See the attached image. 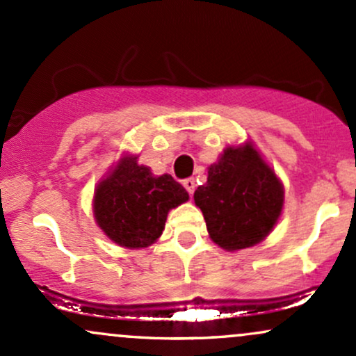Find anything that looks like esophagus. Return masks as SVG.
Listing matches in <instances>:
<instances>
[{"instance_id":"obj_1","label":"esophagus","mask_w":356,"mask_h":356,"mask_svg":"<svg viewBox=\"0 0 356 356\" xmlns=\"http://www.w3.org/2000/svg\"><path fill=\"white\" fill-rule=\"evenodd\" d=\"M182 184H184V187H186L189 194H192V192H194V189H195V181H194V177L186 179V181H184Z\"/></svg>"}]
</instances>
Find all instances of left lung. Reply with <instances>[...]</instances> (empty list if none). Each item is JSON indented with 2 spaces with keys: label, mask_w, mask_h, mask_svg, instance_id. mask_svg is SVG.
<instances>
[{
  "label": "left lung",
  "mask_w": 356,
  "mask_h": 356,
  "mask_svg": "<svg viewBox=\"0 0 356 356\" xmlns=\"http://www.w3.org/2000/svg\"><path fill=\"white\" fill-rule=\"evenodd\" d=\"M211 239L226 251L261 243L280 219L284 189L251 142L226 147L194 192Z\"/></svg>",
  "instance_id": "1"
}]
</instances>
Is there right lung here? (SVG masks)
Wrapping results in <instances>:
<instances>
[{"label":"right lung","mask_w":356,"mask_h":356,"mask_svg":"<svg viewBox=\"0 0 356 356\" xmlns=\"http://www.w3.org/2000/svg\"><path fill=\"white\" fill-rule=\"evenodd\" d=\"M189 199L172 175H154L125 155L102 179L93 195V216L108 239L122 248H149L161 238L167 214Z\"/></svg>","instance_id":"add662e5"}]
</instances>
